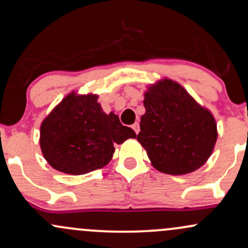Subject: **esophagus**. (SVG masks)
<instances>
[{
  "mask_svg": "<svg viewBox=\"0 0 248 248\" xmlns=\"http://www.w3.org/2000/svg\"><path fill=\"white\" fill-rule=\"evenodd\" d=\"M132 128L136 134H139V132H140V126H139V122H135V124H134L132 126Z\"/></svg>",
  "mask_w": 248,
  "mask_h": 248,
  "instance_id": "1",
  "label": "esophagus"
}]
</instances>
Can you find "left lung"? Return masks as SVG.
<instances>
[{
  "label": "left lung",
  "instance_id": "obj_1",
  "mask_svg": "<svg viewBox=\"0 0 248 248\" xmlns=\"http://www.w3.org/2000/svg\"><path fill=\"white\" fill-rule=\"evenodd\" d=\"M138 141L158 171L184 175L207 161L217 141V124L177 82L158 81L144 93Z\"/></svg>",
  "mask_w": 248,
  "mask_h": 248
}]
</instances>
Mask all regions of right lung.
I'll return each mask as SVG.
<instances>
[{"label":"right lung","instance_id":"1","mask_svg":"<svg viewBox=\"0 0 248 248\" xmlns=\"http://www.w3.org/2000/svg\"><path fill=\"white\" fill-rule=\"evenodd\" d=\"M136 138L114 113H106L93 94L71 93L41 126L42 153L58 171L82 175L108 164L115 144Z\"/></svg>","mask_w":248,"mask_h":248}]
</instances>
